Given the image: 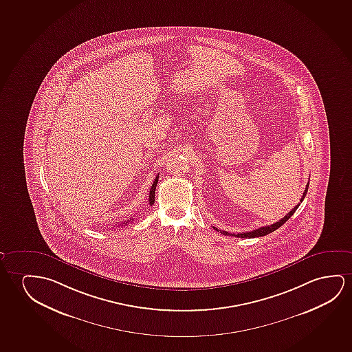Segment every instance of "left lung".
I'll return each mask as SVG.
<instances>
[{
	"instance_id": "1",
	"label": "left lung",
	"mask_w": 352,
	"mask_h": 352,
	"mask_svg": "<svg viewBox=\"0 0 352 352\" xmlns=\"http://www.w3.org/2000/svg\"><path fill=\"white\" fill-rule=\"evenodd\" d=\"M307 189H309V183L306 185L305 191H304V194L301 196L300 202H302V199H305L306 192H307ZM300 206V204H296L294 208L292 209L291 212L288 213V214L285 215V218H282V219L278 220V221H276L275 224L267 225V226H261L259 229L253 230V231H250V232H241V234H230L228 231H221V230H218L217 228H214L217 231H220L223 234H228V236H234V237H241V239H254V237H260V236H265V234H271V232H274L275 230L280 228L282 225L285 224L287 220L291 218L292 215L294 214V212H296L298 207Z\"/></svg>"
}]
</instances>
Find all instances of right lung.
I'll return each instance as SVG.
<instances>
[{"instance_id":"right-lung-1","label":"right lung","mask_w":352,"mask_h":352,"mask_svg":"<svg viewBox=\"0 0 352 352\" xmlns=\"http://www.w3.org/2000/svg\"><path fill=\"white\" fill-rule=\"evenodd\" d=\"M157 182L158 174L157 175H156V178H155V180H153V186H151V189H150V194H148V204H150V206H153V202H155V190H156V185H157ZM131 220H127V221H124L123 224H127V223H129Z\"/></svg>"}]
</instances>
